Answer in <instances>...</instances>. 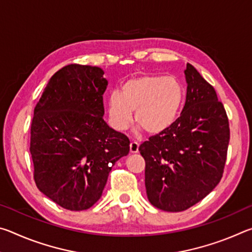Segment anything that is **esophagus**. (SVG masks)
Listing matches in <instances>:
<instances>
[{
  "instance_id": "esophagus-1",
  "label": "esophagus",
  "mask_w": 252,
  "mask_h": 252,
  "mask_svg": "<svg viewBox=\"0 0 252 252\" xmlns=\"http://www.w3.org/2000/svg\"><path fill=\"white\" fill-rule=\"evenodd\" d=\"M139 151V143L136 141H131L130 143V152L131 153H136Z\"/></svg>"
}]
</instances>
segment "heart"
<instances>
[{"mask_svg": "<svg viewBox=\"0 0 252 252\" xmlns=\"http://www.w3.org/2000/svg\"><path fill=\"white\" fill-rule=\"evenodd\" d=\"M186 102V89L174 76L143 74L126 80L121 93H111L108 114L111 126L125 130L134 121L148 134H160L177 120Z\"/></svg>", "mask_w": 252, "mask_h": 252, "instance_id": "1", "label": "heart"}]
</instances>
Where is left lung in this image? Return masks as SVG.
I'll use <instances>...</instances> for the list:
<instances>
[{"label": "left lung", "mask_w": 252, "mask_h": 252, "mask_svg": "<svg viewBox=\"0 0 252 252\" xmlns=\"http://www.w3.org/2000/svg\"><path fill=\"white\" fill-rule=\"evenodd\" d=\"M185 74L187 99L180 117L139 147L149 201L170 212L187 210L215 189L230 140L227 112L215 88L190 63Z\"/></svg>", "instance_id": "left-lung-1"}]
</instances>
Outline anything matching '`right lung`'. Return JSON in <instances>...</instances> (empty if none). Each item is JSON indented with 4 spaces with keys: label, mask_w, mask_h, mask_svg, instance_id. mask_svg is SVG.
<instances>
[{
    "label": "right lung",
    "mask_w": 252,
    "mask_h": 252,
    "mask_svg": "<svg viewBox=\"0 0 252 252\" xmlns=\"http://www.w3.org/2000/svg\"><path fill=\"white\" fill-rule=\"evenodd\" d=\"M97 66L69 64L55 72L34 108V181L62 208L87 210L101 198L113 164L130 151L126 134L103 120L108 81Z\"/></svg>",
    "instance_id": "add662e5"
}]
</instances>
